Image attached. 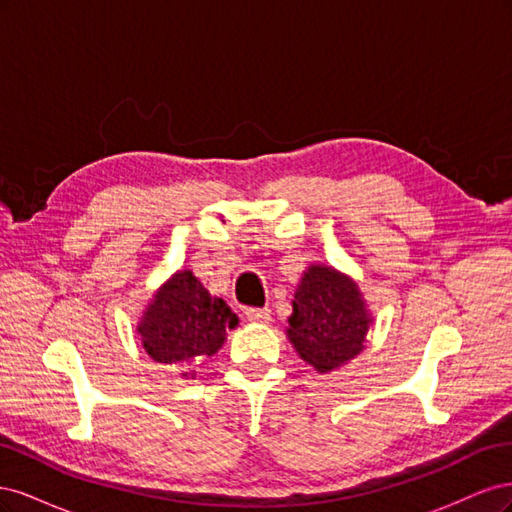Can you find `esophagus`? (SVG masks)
<instances>
[{"instance_id": "34e87169", "label": "esophagus", "mask_w": 512, "mask_h": 512, "mask_svg": "<svg viewBox=\"0 0 512 512\" xmlns=\"http://www.w3.org/2000/svg\"><path fill=\"white\" fill-rule=\"evenodd\" d=\"M245 318L250 322H267L271 318V312L267 307H247Z\"/></svg>"}]
</instances>
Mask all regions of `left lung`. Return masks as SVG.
I'll use <instances>...</instances> for the list:
<instances>
[{"instance_id": "obj_1", "label": "left lung", "mask_w": 512, "mask_h": 512, "mask_svg": "<svg viewBox=\"0 0 512 512\" xmlns=\"http://www.w3.org/2000/svg\"><path fill=\"white\" fill-rule=\"evenodd\" d=\"M371 322L363 294L348 275L312 265L294 292L286 335L307 365L329 374L363 352Z\"/></svg>"}]
</instances>
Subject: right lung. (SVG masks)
Instances as JSON below:
<instances>
[{"label":"right lung","mask_w":512,"mask_h":512,"mask_svg":"<svg viewBox=\"0 0 512 512\" xmlns=\"http://www.w3.org/2000/svg\"><path fill=\"white\" fill-rule=\"evenodd\" d=\"M237 324L239 318L226 301L211 297L194 273L183 269L153 294L136 331L153 361L175 367L183 378H194V367L218 352L226 331Z\"/></svg>","instance_id":"obj_1"}]
</instances>
